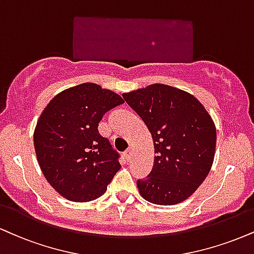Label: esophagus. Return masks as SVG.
Instances as JSON below:
<instances>
[{
  "label": "esophagus",
  "mask_w": 254,
  "mask_h": 254,
  "mask_svg": "<svg viewBox=\"0 0 254 254\" xmlns=\"http://www.w3.org/2000/svg\"><path fill=\"white\" fill-rule=\"evenodd\" d=\"M131 156H132V152H131V150H127V151L124 152V157H125V160H127V162L131 160Z\"/></svg>",
  "instance_id": "esophagus-1"
}]
</instances>
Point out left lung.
Returning <instances> with one entry per match:
<instances>
[{"instance_id":"left-lung-1","label":"left lung","mask_w":254,"mask_h":254,"mask_svg":"<svg viewBox=\"0 0 254 254\" xmlns=\"http://www.w3.org/2000/svg\"><path fill=\"white\" fill-rule=\"evenodd\" d=\"M123 98L150 131L155 158L150 174L137 181L149 202L170 206L188 198L212 168L214 122L191 94L163 84L124 93Z\"/></svg>"}]
</instances>
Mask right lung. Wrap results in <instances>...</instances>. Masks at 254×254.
I'll return each mask as SVG.
<instances>
[{"instance_id":"right-lung-1","label":"right lung","mask_w":254,"mask_h":254,"mask_svg":"<svg viewBox=\"0 0 254 254\" xmlns=\"http://www.w3.org/2000/svg\"><path fill=\"white\" fill-rule=\"evenodd\" d=\"M123 103L117 93L85 82L63 91L42 111L34 131L36 158L46 180L67 200L102 196L121 168V155L98 124Z\"/></svg>"}]
</instances>
